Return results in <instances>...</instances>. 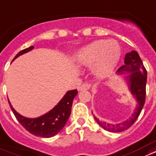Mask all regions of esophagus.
<instances>
[{
    "mask_svg": "<svg viewBox=\"0 0 156 156\" xmlns=\"http://www.w3.org/2000/svg\"><path fill=\"white\" fill-rule=\"evenodd\" d=\"M90 88V84L85 83L82 84L80 87H78L79 91H85V90H88Z\"/></svg>",
    "mask_w": 156,
    "mask_h": 156,
    "instance_id": "obj_1",
    "label": "esophagus"
}]
</instances>
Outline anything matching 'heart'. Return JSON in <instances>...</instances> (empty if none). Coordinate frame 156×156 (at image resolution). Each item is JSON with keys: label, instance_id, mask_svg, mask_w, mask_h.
Instances as JSON below:
<instances>
[{"label": "heart", "instance_id": "obj_1", "mask_svg": "<svg viewBox=\"0 0 156 156\" xmlns=\"http://www.w3.org/2000/svg\"><path fill=\"white\" fill-rule=\"evenodd\" d=\"M121 54L119 44L116 40H98L79 49L77 60L83 65H93L96 74L105 76L116 68Z\"/></svg>", "mask_w": 156, "mask_h": 156}]
</instances>
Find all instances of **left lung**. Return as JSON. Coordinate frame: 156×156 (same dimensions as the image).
Returning <instances> with one entry per match:
<instances>
[{"mask_svg":"<svg viewBox=\"0 0 156 156\" xmlns=\"http://www.w3.org/2000/svg\"><path fill=\"white\" fill-rule=\"evenodd\" d=\"M124 63L125 65L119 68L116 73L118 75H122V78L125 79L129 91L134 97V98L136 99L137 104L130 118L116 124H111L100 121L98 117L93 115L96 122L104 130L110 132H121L131 127L138 118L146 101L147 72L143 65L142 61L140 59L138 53L135 50L127 53L125 56Z\"/></svg>","mask_w":156,"mask_h":156,"instance_id":"left-lung-1","label":"left lung"}]
</instances>
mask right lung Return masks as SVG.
<instances>
[{
	"mask_svg": "<svg viewBox=\"0 0 156 156\" xmlns=\"http://www.w3.org/2000/svg\"><path fill=\"white\" fill-rule=\"evenodd\" d=\"M33 49L34 46H30L27 49H23L22 51L19 52L16 55L13 61L19 56L31 51ZM77 94V89L68 91L63 97V98L58 102V104L54 108H52L45 114L35 118H29L20 115L14 109L9 100L8 101L16 119L25 128V130H27L30 133L33 134L36 136L49 138L55 136L64 127L71 114L73 98Z\"/></svg>",
	"mask_w": 156,
	"mask_h": 156,
	"instance_id": "obj_1",
	"label": "right lung"
}]
</instances>
